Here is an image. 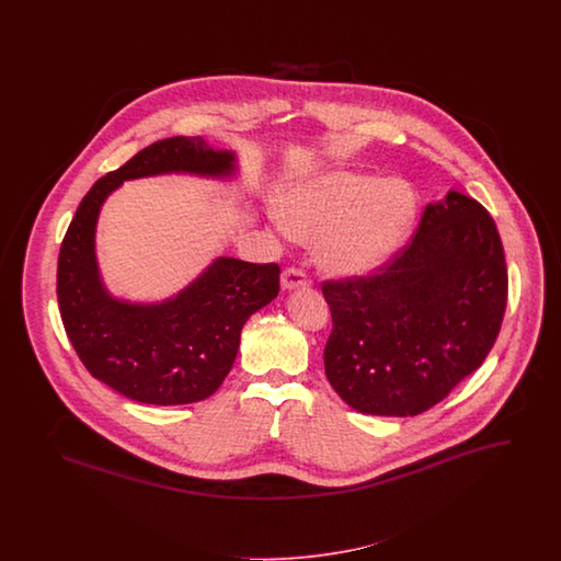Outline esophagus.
I'll list each match as a JSON object with an SVG mask.
<instances>
[{
	"mask_svg": "<svg viewBox=\"0 0 561 561\" xmlns=\"http://www.w3.org/2000/svg\"><path fill=\"white\" fill-rule=\"evenodd\" d=\"M311 279L302 268L288 267L282 273V288L284 290H294V288H305L309 286Z\"/></svg>",
	"mask_w": 561,
	"mask_h": 561,
	"instance_id": "1",
	"label": "esophagus"
}]
</instances>
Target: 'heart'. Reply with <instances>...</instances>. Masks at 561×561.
Returning <instances> with one entry per match:
<instances>
[{
	"mask_svg": "<svg viewBox=\"0 0 561 561\" xmlns=\"http://www.w3.org/2000/svg\"><path fill=\"white\" fill-rule=\"evenodd\" d=\"M416 213V193L408 183L348 170L309 179L286 199L290 231L318 241V263L332 275L382 267L410 238Z\"/></svg>",
	"mask_w": 561,
	"mask_h": 561,
	"instance_id": "heart-1",
	"label": "heart"
}]
</instances>
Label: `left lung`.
Wrapping results in <instances>:
<instances>
[{"label": "left lung", "mask_w": 561, "mask_h": 561, "mask_svg": "<svg viewBox=\"0 0 561 561\" xmlns=\"http://www.w3.org/2000/svg\"><path fill=\"white\" fill-rule=\"evenodd\" d=\"M492 216L458 191L428 204L410 243L373 275L323 282L325 376L351 408L416 416L483 364L507 307Z\"/></svg>", "instance_id": "8db88e82"}]
</instances>
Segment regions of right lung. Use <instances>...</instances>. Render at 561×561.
<instances>
[{"label": "right lung", "mask_w": 561, "mask_h": 561, "mask_svg": "<svg viewBox=\"0 0 561 561\" xmlns=\"http://www.w3.org/2000/svg\"><path fill=\"white\" fill-rule=\"evenodd\" d=\"M185 172L227 179L236 156L202 136L163 138L99 179L81 199L58 254L56 294L67 336L94 378L140 403L206 400L231 370L241 328L279 293V267L218 256L185 290L153 305L108 294L96 263V220L124 181Z\"/></svg>", "instance_id": "obj_1"}]
</instances>
